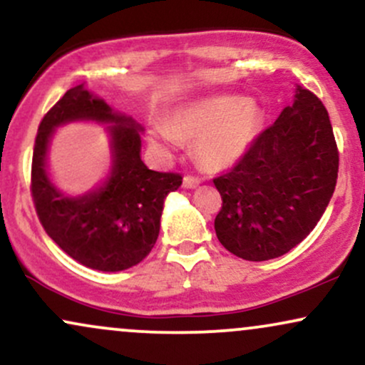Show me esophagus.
Segmentation results:
<instances>
[{"instance_id":"1","label":"esophagus","mask_w":365,"mask_h":365,"mask_svg":"<svg viewBox=\"0 0 365 365\" xmlns=\"http://www.w3.org/2000/svg\"><path fill=\"white\" fill-rule=\"evenodd\" d=\"M200 185V180L195 177H185L183 178V188H197Z\"/></svg>"}]
</instances>
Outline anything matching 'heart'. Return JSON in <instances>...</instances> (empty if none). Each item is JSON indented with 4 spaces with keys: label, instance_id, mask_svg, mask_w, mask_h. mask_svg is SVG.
Instances as JSON below:
<instances>
[{
    "label": "heart",
    "instance_id": "b5f03b06",
    "mask_svg": "<svg viewBox=\"0 0 365 365\" xmlns=\"http://www.w3.org/2000/svg\"><path fill=\"white\" fill-rule=\"evenodd\" d=\"M262 123L257 103L242 96H212L177 108L170 123H156L150 142L171 150L182 139H197L195 154L204 166L221 170L249 150Z\"/></svg>",
    "mask_w": 365,
    "mask_h": 365
}]
</instances>
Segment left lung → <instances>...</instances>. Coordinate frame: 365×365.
Returning a JSON list of instances; mask_svg holds the SVG:
<instances>
[{
    "instance_id": "1",
    "label": "left lung",
    "mask_w": 365,
    "mask_h": 365,
    "mask_svg": "<svg viewBox=\"0 0 365 365\" xmlns=\"http://www.w3.org/2000/svg\"><path fill=\"white\" fill-rule=\"evenodd\" d=\"M336 178L328 111L297 86L290 106L259 133L235 168L215 178L223 199L215 220L217 240L245 261L290 252L324 215Z\"/></svg>"
}]
</instances>
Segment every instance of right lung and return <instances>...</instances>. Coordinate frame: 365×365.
Segmentation results:
<instances>
[{
  "instance_id": "right-lung-1",
  "label": "right lung",
  "mask_w": 365,
  "mask_h": 365,
  "mask_svg": "<svg viewBox=\"0 0 365 365\" xmlns=\"http://www.w3.org/2000/svg\"><path fill=\"white\" fill-rule=\"evenodd\" d=\"M104 124L110 137L112 166L89 192H63L48 173V149L63 124ZM142 127L115 111L86 87L75 86L46 113L32 156V197L46 233L58 247L91 269L116 273L139 264L156 244L165 199L182 177L149 170L140 158Z\"/></svg>"
}]
</instances>
